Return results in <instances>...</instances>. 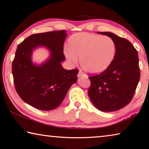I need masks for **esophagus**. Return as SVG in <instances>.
<instances>
[{"mask_svg": "<svg viewBox=\"0 0 149 149\" xmlns=\"http://www.w3.org/2000/svg\"><path fill=\"white\" fill-rule=\"evenodd\" d=\"M84 75V74L83 72H82L81 70H79V73H78V74H77V76L79 77H82V76H83Z\"/></svg>", "mask_w": 149, "mask_h": 149, "instance_id": "1", "label": "esophagus"}]
</instances>
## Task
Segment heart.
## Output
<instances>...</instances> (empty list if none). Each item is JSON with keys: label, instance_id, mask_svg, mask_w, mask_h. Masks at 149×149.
<instances>
[{"label": "heart", "instance_id": "obj_1", "mask_svg": "<svg viewBox=\"0 0 149 149\" xmlns=\"http://www.w3.org/2000/svg\"><path fill=\"white\" fill-rule=\"evenodd\" d=\"M114 40L107 36L88 33H79L69 38L65 54L69 61L79 63L85 71L99 74L109 67L116 55Z\"/></svg>", "mask_w": 149, "mask_h": 149}]
</instances>
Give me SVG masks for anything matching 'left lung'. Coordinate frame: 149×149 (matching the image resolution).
<instances>
[{
    "label": "left lung",
    "mask_w": 149,
    "mask_h": 149,
    "mask_svg": "<svg viewBox=\"0 0 149 149\" xmlns=\"http://www.w3.org/2000/svg\"><path fill=\"white\" fill-rule=\"evenodd\" d=\"M115 42L116 55L106 70L89 77V96L98 109L115 111L131 102L140 77L137 50L130 42L109 32H99Z\"/></svg>",
    "instance_id": "left-lung-1"
}]
</instances>
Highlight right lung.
I'll list each match as a JSON object with an SVG mask.
<instances>
[{
    "label": "right lung",
    "mask_w": 149,
    "mask_h": 149,
    "mask_svg": "<svg viewBox=\"0 0 149 149\" xmlns=\"http://www.w3.org/2000/svg\"><path fill=\"white\" fill-rule=\"evenodd\" d=\"M66 37L65 30L34 34L17 47L12 63L15 90L25 102L36 109H56L70 87L76 83L79 70H68L61 64L65 59L63 45ZM40 45L50 50L51 57L43 64L37 66L32 64L31 54Z\"/></svg>",
    "instance_id": "obj_1"
}]
</instances>
